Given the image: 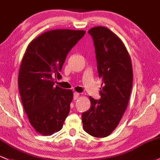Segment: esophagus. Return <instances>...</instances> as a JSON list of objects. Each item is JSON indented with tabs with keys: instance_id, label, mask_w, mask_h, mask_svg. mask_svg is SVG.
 Masks as SVG:
<instances>
[{
	"instance_id": "esophagus-1",
	"label": "esophagus",
	"mask_w": 160,
	"mask_h": 160,
	"mask_svg": "<svg viewBox=\"0 0 160 160\" xmlns=\"http://www.w3.org/2000/svg\"><path fill=\"white\" fill-rule=\"evenodd\" d=\"M79 96H80L79 93H78V92H74V97H73L74 100H77V99L79 98Z\"/></svg>"
}]
</instances>
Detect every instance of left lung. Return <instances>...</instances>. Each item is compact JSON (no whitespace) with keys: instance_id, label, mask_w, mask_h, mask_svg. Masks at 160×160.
I'll use <instances>...</instances> for the list:
<instances>
[{"instance_id":"obj_1","label":"left lung","mask_w":160,"mask_h":160,"mask_svg":"<svg viewBox=\"0 0 160 160\" xmlns=\"http://www.w3.org/2000/svg\"><path fill=\"white\" fill-rule=\"evenodd\" d=\"M88 33L93 39L102 88L99 100L89 97L91 108L82 113V120L88 134L105 137L117 128L128 107L133 69L128 50L116 34L104 27H93Z\"/></svg>"}]
</instances>
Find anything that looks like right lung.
Returning <instances> with one entry per match:
<instances>
[{"label": "right lung", "instance_id": "right-lung-1", "mask_svg": "<svg viewBox=\"0 0 160 160\" xmlns=\"http://www.w3.org/2000/svg\"><path fill=\"white\" fill-rule=\"evenodd\" d=\"M85 33L84 30H49L27 46L19 70V92L30 123L41 134L59 131L69 114L72 91L55 87L53 76L61 78L59 72L67 55Z\"/></svg>", "mask_w": 160, "mask_h": 160}]
</instances>
